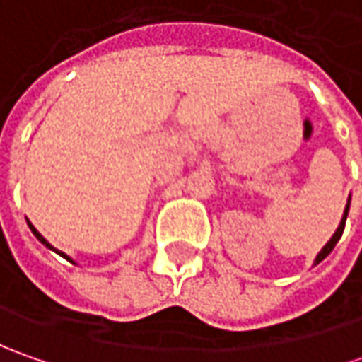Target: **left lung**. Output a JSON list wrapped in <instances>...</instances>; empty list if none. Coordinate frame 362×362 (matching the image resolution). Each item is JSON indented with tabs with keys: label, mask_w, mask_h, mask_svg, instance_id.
<instances>
[{
	"label": "left lung",
	"mask_w": 362,
	"mask_h": 362,
	"mask_svg": "<svg viewBox=\"0 0 362 362\" xmlns=\"http://www.w3.org/2000/svg\"><path fill=\"white\" fill-rule=\"evenodd\" d=\"M349 205H351V199H349V203H346V207H344V216H342L341 226H339V230L334 231V235H332V238L328 240L327 245H325V247L320 250V254L316 256V259H314V264H318V262H322V259H325V257H327L328 254H330V252L334 250V245H337V242L341 240L342 231H344V223H346V216H349Z\"/></svg>",
	"instance_id": "left-lung-1"
}]
</instances>
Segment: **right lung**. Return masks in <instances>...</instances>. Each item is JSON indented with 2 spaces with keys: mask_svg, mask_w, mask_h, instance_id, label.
Masks as SVG:
<instances>
[{
  "mask_svg": "<svg viewBox=\"0 0 362 362\" xmlns=\"http://www.w3.org/2000/svg\"><path fill=\"white\" fill-rule=\"evenodd\" d=\"M28 226H30V230H32V233H34L35 238H37V240H40V242L44 243V245H46V247H49V250H54V252H56V254H60V256L62 257H66V259H68V262H72V259H70V257L66 256V254H62V252H58V250H56V247H52V243H48V240H46V238H44V235H42V233H40V231L35 230L34 226H32V223H30V221H28Z\"/></svg>",
  "mask_w": 362,
  "mask_h": 362,
  "instance_id": "add662e5",
  "label": "right lung"
}]
</instances>
